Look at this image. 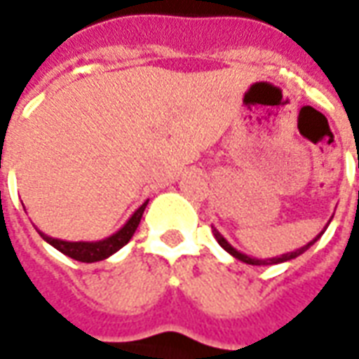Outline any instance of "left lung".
<instances>
[{
	"label": "left lung",
	"mask_w": 359,
	"mask_h": 359,
	"mask_svg": "<svg viewBox=\"0 0 359 359\" xmlns=\"http://www.w3.org/2000/svg\"><path fill=\"white\" fill-rule=\"evenodd\" d=\"M325 229H327V226H325ZM325 229H323V231H321V234L325 233ZM213 234H215V238H217V242H219V244H221V248H225L226 252L231 254V256L236 257V259H241V262H244V264H248V265H273V264H283V262H290V259H294V257L302 256V254H304V252H306V250H308L309 246H313V244H316V242H317V238L321 236V234H317L316 238H313V241H311V242H308L306 246H302V248L294 250V252H288V254H283V256L269 257V259H257V257H250V256H246V254H242V252H238V250H236V248H233V246H231V244H229V242L225 241V236L219 233L217 229H213Z\"/></svg>",
	"instance_id": "obj_1"
}]
</instances>
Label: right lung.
Returning <instances> with one entry per match:
<instances>
[{"label": "right lung", "instance_id": "1", "mask_svg": "<svg viewBox=\"0 0 359 359\" xmlns=\"http://www.w3.org/2000/svg\"><path fill=\"white\" fill-rule=\"evenodd\" d=\"M148 202H144L134 211L133 217L126 221L123 229H118L117 233L111 234L109 238H103V241H95V242H67V241H59V238H51L48 234L40 233L43 241L51 244L53 248L59 250L61 254L65 256L73 257L76 262H82V264H94V262H102V259H107L109 256H113L115 252L125 246L126 242L133 238V234L136 233V229L140 225L142 213L146 210Z\"/></svg>", "mask_w": 359, "mask_h": 359}]
</instances>
